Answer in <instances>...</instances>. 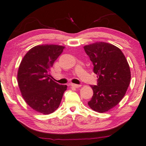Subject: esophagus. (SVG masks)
I'll use <instances>...</instances> for the list:
<instances>
[{"label":"esophagus","mask_w":146,"mask_h":146,"mask_svg":"<svg viewBox=\"0 0 146 146\" xmlns=\"http://www.w3.org/2000/svg\"><path fill=\"white\" fill-rule=\"evenodd\" d=\"M71 86L73 88H80V85H78V84H71Z\"/></svg>","instance_id":"1"}]
</instances>
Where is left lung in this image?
<instances>
[{
	"mask_svg": "<svg viewBox=\"0 0 146 146\" xmlns=\"http://www.w3.org/2000/svg\"><path fill=\"white\" fill-rule=\"evenodd\" d=\"M98 75V85L88 105L94 111L105 113L119 103L129 86V64L121 50L112 44L97 42L84 47Z\"/></svg>",
	"mask_w": 146,
	"mask_h": 146,
	"instance_id": "1",
	"label": "left lung"
}]
</instances>
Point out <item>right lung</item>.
Returning a JSON list of instances; mask_svg holds the SVG:
<instances>
[{"label":"right lung","mask_w":146,"mask_h":146,"mask_svg":"<svg viewBox=\"0 0 146 146\" xmlns=\"http://www.w3.org/2000/svg\"><path fill=\"white\" fill-rule=\"evenodd\" d=\"M64 47L56 45H37L31 48L21 61L18 72V83L26 103L44 115L58 109L66 85L54 82L50 68Z\"/></svg>","instance_id":"obj_1"}]
</instances>
